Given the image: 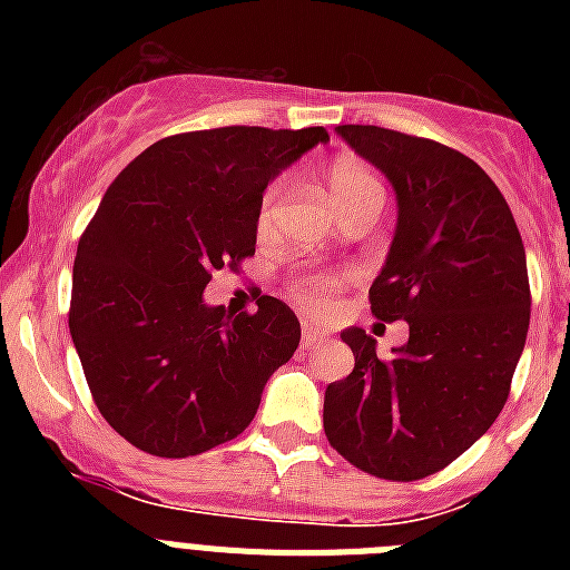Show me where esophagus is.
Listing matches in <instances>:
<instances>
[{
	"label": "esophagus",
	"mask_w": 570,
	"mask_h": 570,
	"mask_svg": "<svg viewBox=\"0 0 570 570\" xmlns=\"http://www.w3.org/2000/svg\"><path fill=\"white\" fill-rule=\"evenodd\" d=\"M322 340H325V336H322V331L316 328V325H311V322H305V325H302V347H314V345H320Z\"/></svg>",
	"instance_id": "34e87169"
}]
</instances>
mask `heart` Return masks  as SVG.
Instances as JSON below:
<instances>
[{"label":"heart","mask_w":570,"mask_h":570,"mask_svg":"<svg viewBox=\"0 0 570 570\" xmlns=\"http://www.w3.org/2000/svg\"><path fill=\"white\" fill-rule=\"evenodd\" d=\"M328 188L331 196H334L336 208L342 210V216L354 214V210L362 208H382V199H385V190H382L380 179H376L371 170L365 168L356 159H336L328 168ZM282 190H285V183L282 179H274V183L265 188L259 199V208H256V230L259 236L271 234L276 223V214H279L282 205ZM342 288V276L328 274V271H305L294 279L291 285V294L299 302L302 308L311 311V314H322L328 311L331 296Z\"/></svg>","instance_id":"obj_1"}]
</instances>
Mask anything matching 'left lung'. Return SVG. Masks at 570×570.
Masks as SVG:
<instances>
[{"instance_id":"8db88e82","label":"left lung","mask_w":570,"mask_h":570,"mask_svg":"<svg viewBox=\"0 0 570 570\" xmlns=\"http://www.w3.org/2000/svg\"><path fill=\"white\" fill-rule=\"evenodd\" d=\"M336 134L391 179L400 219L367 299L407 322L391 360L342 331L354 371L325 391V436L351 465L414 482L465 454L500 416L525 347L531 285L522 236L491 176L460 150L376 128Z\"/></svg>"}]
</instances>
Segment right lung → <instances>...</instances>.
Listing matches in <instances>:
<instances>
[{
  "label": "right lung",
  "mask_w": 570,
  "mask_h": 570,
  "mask_svg": "<svg viewBox=\"0 0 570 570\" xmlns=\"http://www.w3.org/2000/svg\"><path fill=\"white\" fill-rule=\"evenodd\" d=\"M325 128L256 125L165 136L116 176L79 236L68 325L90 396L145 454L183 460L239 436L299 345L274 296L256 314L208 308L214 271L256 250L265 185Z\"/></svg>",
  "instance_id": "right-lung-1"
}]
</instances>
